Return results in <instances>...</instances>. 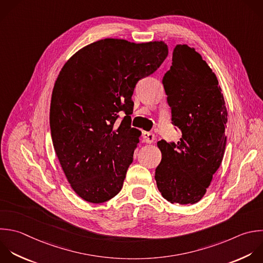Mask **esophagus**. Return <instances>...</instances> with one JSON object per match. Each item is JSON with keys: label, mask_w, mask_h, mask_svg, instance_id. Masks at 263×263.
Instances as JSON below:
<instances>
[{"label": "esophagus", "mask_w": 263, "mask_h": 263, "mask_svg": "<svg viewBox=\"0 0 263 263\" xmlns=\"http://www.w3.org/2000/svg\"><path fill=\"white\" fill-rule=\"evenodd\" d=\"M155 140V136L149 132H143V141L145 143H152Z\"/></svg>", "instance_id": "obj_1"}]
</instances>
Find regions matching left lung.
Segmentation results:
<instances>
[{
    "mask_svg": "<svg viewBox=\"0 0 263 263\" xmlns=\"http://www.w3.org/2000/svg\"><path fill=\"white\" fill-rule=\"evenodd\" d=\"M172 61L162 84L172 123L182 137L177 144L157 142L162 157L155 180L167 201L193 204L202 198L222 162L227 110L216 75L194 48L177 45Z\"/></svg>",
    "mask_w": 263,
    "mask_h": 263,
    "instance_id": "left-lung-1",
    "label": "left lung"
}]
</instances>
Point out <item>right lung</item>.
<instances>
[{"instance_id": "right-lung-1", "label": "right lung", "mask_w": 263, "mask_h": 263, "mask_svg": "<svg viewBox=\"0 0 263 263\" xmlns=\"http://www.w3.org/2000/svg\"><path fill=\"white\" fill-rule=\"evenodd\" d=\"M167 54L162 41L104 39L77 51L60 72L51 96V138L71 187L84 200L105 202L121 190L141 136L130 126L134 89Z\"/></svg>"}]
</instances>
